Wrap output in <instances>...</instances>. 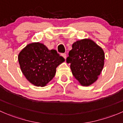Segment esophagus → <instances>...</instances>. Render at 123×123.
Segmentation results:
<instances>
[{"instance_id":"1","label":"esophagus","mask_w":123,"mask_h":123,"mask_svg":"<svg viewBox=\"0 0 123 123\" xmlns=\"http://www.w3.org/2000/svg\"><path fill=\"white\" fill-rule=\"evenodd\" d=\"M61 55L63 57H64V59H66V58H67V55H66V54H62Z\"/></svg>"}]
</instances>
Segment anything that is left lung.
<instances>
[{"instance_id":"1","label":"left lung","mask_w":123,"mask_h":123,"mask_svg":"<svg viewBox=\"0 0 123 123\" xmlns=\"http://www.w3.org/2000/svg\"><path fill=\"white\" fill-rule=\"evenodd\" d=\"M103 49L90 38L77 40L72 45L67 62L74 77L83 86L92 85L98 79L104 65Z\"/></svg>"}]
</instances>
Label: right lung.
<instances>
[{"label":"right lung","instance_id":"right-lung-1","mask_svg":"<svg viewBox=\"0 0 123 123\" xmlns=\"http://www.w3.org/2000/svg\"><path fill=\"white\" fill-rule=\"evenodd\" d=\"M23 74L36 86L44 87L54 77L57 67L65 61L54 49L49 50L43 43L27 44L18 55Z\"/></svg>","mask_w":123,"mask_h":123}]
</instances>
